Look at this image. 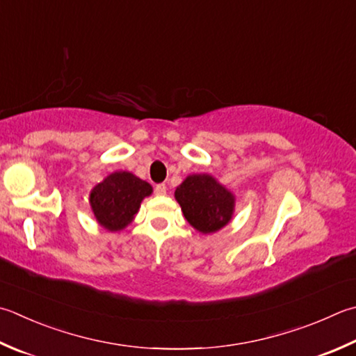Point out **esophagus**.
<instances>
[{
	"label": "esophagus",
	"instance_id": "34e87169",
	"mask_svg": "<svg viewBox=\"0 0 356 356\" xmlns=\"http://www.w3.org/2000/svg\"><path fill=\"white\" fill-rule=\"evenodd\" d=\"M155 192H156V195H165V192H167V187H165V184H156L155 186Z\"/></svg>",
	"mask_w": 356,
	"mask_h": 356
}]
</instances>
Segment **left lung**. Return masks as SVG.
Here are the masks:
<instances>
[{
  "label": "left lung",
  "instance_id": "8db88e82",
  "mask_svg": "<svg viewBox=\"0 0 356 356\" xmlns=\"http://www.w3.org/2000/svg\"><path fill=\"white\" fill-rule=\"evenodd\" d=\"M175 198L186 220L203 234L221 229L232 217V193L209 175L187 177L177 187Z\"/></svg>",
  "mask_w": 356,
  "mask_h": 356
}]
</instances>
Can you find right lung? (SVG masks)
Segmentation results:
<instances>
[{"label": "right lung", "mask_w": 356, "mask_h": 356, "mask_svg": "<svg viewBox=\"0 0 356 356\" xmlns=\"http://www.w3.org/2000/svg\"><path fill=\"white\" fill-rule=\"evenodd\" d=\"M152 186L130 172H115L92 189L90 201L97 221L108 231H120L139 211Z\"/></svg>", "instance_id": "1"}]
</instances>
